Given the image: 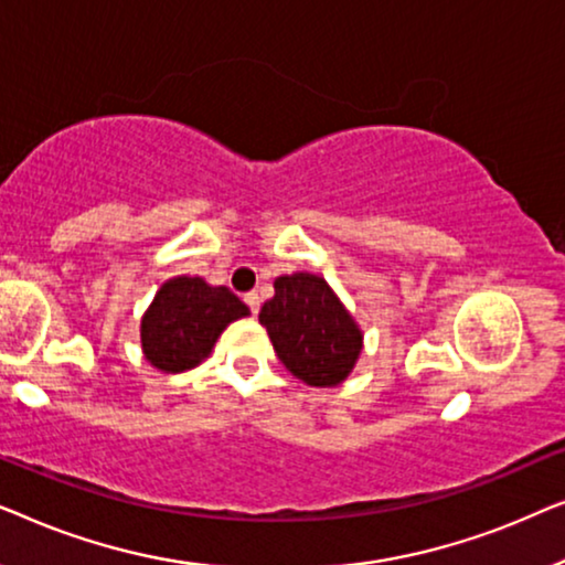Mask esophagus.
<instances>
[{
    "label": "esophagus",
    "instance_id": "obj_1",
    "mask_svg": "<svg viewBox=\"0 0 565 565\" xmlns=\"http://www.w3.org/2000/svg\"><path fill=\"white\" fill-rule=\"evenodd\" d=\"M244 303L249 306V311L257 316L259 313V303H262V298H259V292H246L244 296Z\"/></svg>",
    "mask_w": 565,
    "mask_h": 565
}]
</instances>
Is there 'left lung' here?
I'll list each match as a JSON object with an SVG mask.
<instances>
[{
	"mask_svg": "<svg viewBox=\"0 0 565 565\" xmlns=\"http://www.w3.org/2000/svg\"><path fill=\"white\" fill-rule=\"evenodd\" d=\"M259 323L282 365L316 388L342 383L362 352L360 327L329 282L311 273L277 277Z\"/></svg>",
	"mask_w": 565,
	"mask_h": 565,
	"instance_id": "1",
	"label": "left lung"
}]
</instances>
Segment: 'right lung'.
I'll return each instance as SVG.
<instances>
[{
    "mask_svg": "<svg viewBox=\"0 0 565 565\" xmlns=\"http://www.w3.org/2000/svg\"><path fill=\"white\" fill-rule=\"evenodd\" d=\"M249 316L228 288H213L203 277H172L153 296L141 319L146 360L161 373H184L211 354L231 321Z\"/></svg>",
    "mask_w": 565,
    "mask_h": 565,
    "instance_id": "1",
    "label": "right lung"
}]
</instances>
